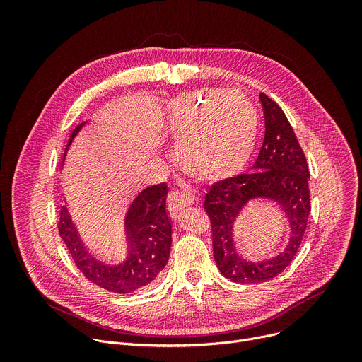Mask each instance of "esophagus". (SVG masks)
Returning <instances> with one entry per match:
<instances>
[{
	"mask_svg": "<svg viewBox=\"0 0 362 362\" xmlns=\"http://www.w3.org/2000/svg\"><path fill=\"white\" fill-rule=\"evenodd\" d=\"M193 203H194V196L193 194H187V193H183V192H179V190H173L168 196L169 215L172 216V219H176L182 209L187 208V206H192Z\"/></svg>",
	"mask_w": 362,
	"mask_h": 362,
	"instance_id": "1",
	"label": "esophagus"
}]
</instances>
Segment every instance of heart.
I'll list each match as a JSON object with an SVG mask.
<instances>
[{"label": "heart", "mask_w": 362, "mask_h": 362, "mask_svg": "<svg viewBox=\"0 0 362 362\" xmlns=\"http://www.w3.org/2000/svg\"><path fill=\"white\" fill-rule=\"evenodd\" d=\"M168 132L187 175L204 183L226 182L252 159L257 112L240 91L183 93L170 101Z\"/></svg>", "instance_id": "heart-1"}]
</instances>
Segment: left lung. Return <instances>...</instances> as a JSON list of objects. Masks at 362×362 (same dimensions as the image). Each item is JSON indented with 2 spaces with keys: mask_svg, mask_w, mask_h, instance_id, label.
<instances>
[{
  "mask_svg": "<svg viewBox=\"0 0 362 362\" xmlns=\"http://www.w3.org/2000/svg\"><path fill=\"white\" fill-rule=\"evenodd\" d=\"M259 100L265 115V137L253 173L211 186L204 211L212 223V242L221 274L238 284H259L279 275L295 257L311 214L309 170L305 154L285 113L267 94ZM256 199L274 201L287 218L286 243L261 255L262 247L243 237L240 219Z\"/></svg>",
  "mask_w": 362,
  "mask_h": 362,
  "instance_id": "8db88e82",
  "label": "left lung"
}]
</instances>
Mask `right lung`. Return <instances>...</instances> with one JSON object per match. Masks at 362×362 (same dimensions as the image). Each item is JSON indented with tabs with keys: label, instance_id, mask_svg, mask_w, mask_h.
I'll use <instances>...</instances> for the list:
<instances>
[{
	"label": "right lung",
	"instance_id": "1",
	"mask_svg": "<svg viewBox=\"0 0 362 362\" xmlns=\"http://www.w3.org/2000/svg\"><path fill=\"white\" fill-rule=\"evenodd\" d=\"M88 120L71 132L67 151ZM168 186L165 183L143 189L127 206L123 233L117 247L98 252L83 240L69 206L60 211L59 230L77 268L97 286L116 293H132L151 285L168 265L172 246V221L166 211Z\"/></svg>",
	"mask_w": 362,
	"mask_h": 362
}]
</instances>
